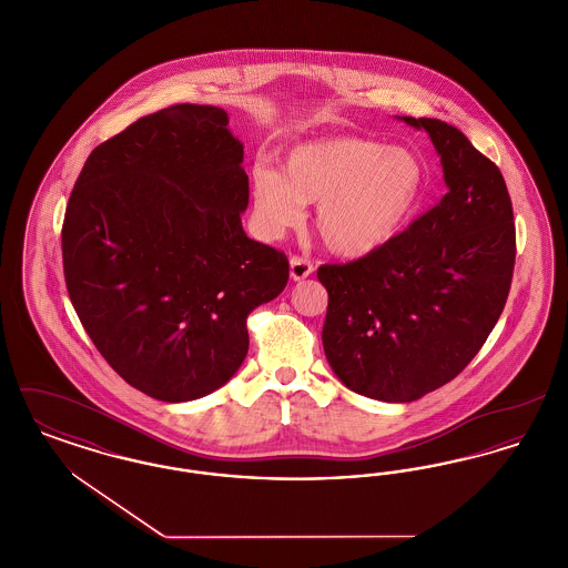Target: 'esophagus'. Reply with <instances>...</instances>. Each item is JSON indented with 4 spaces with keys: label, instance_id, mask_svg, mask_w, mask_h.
I'll use <instances>...</instances> for the list:
<instances>
[{
    "label": "esophagus",
    "instance_id": "1",
    "mask_svg": "<svg viewBox=\"0 0 568 568\" xmlns=\"http://www.w3.org/2000/svg\"><path fill=\"white\" fill-rule=\"evenodd\" d=\"M311 274H313V264H311L308 260L297 257V255H294V257L290 260V276H292L294 281H304V278L311 276Z\"/></svg>",
    "mask_w": 568,
    "mask_h": 568
}]
</instances>
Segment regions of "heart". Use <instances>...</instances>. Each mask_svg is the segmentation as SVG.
Returning a JSON list of instances; mask_svg holds the SVG:
<instances>
[{"instance_id": "1", "label": "heart", "mask_w": 568, "mask_h": 568, "mask_svg": "<svg viewBox=\"0 0 568 568\" xmlns=\"http://www.w3.org/2000/svg\"><path fill=\"white\" fill-rule=\"evenodd\" d=\"M428 168L408 146L368 138H322L294 146L283 172L255 165L251 202L257 225L278 236L315 204V232L327 251L359 260L392 243L417 215Z\"/></svg>"}]
</instances>
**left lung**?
<instances>
[{
    "label": "left lung",
    "mask_w": 568,
    "mask_h": 568,
    "mask_svg": "<svg viewBox=\"0 0 568 568\" xmlns=\"http://www.w3.org/2000/svg\"><path fill=\"white\" fill-rule=\"evenodd\" d=\"M398 119L430 135L447 193L377 253L317 271L327 364L381 403H413L458 377L498 322L515 264L500 170L449 123Z\"/></svg>",
    "instance_id": "1"
}]
</instances>
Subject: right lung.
I'll use <instances>...</instances> for the list:
<instances>
[{
    "mask_svg": "<svg viewBox=\"0 0 568 568\" xmlns=\"http://www.w3.org/2000/svg\"><path fill=\"white\" fill-rule=\"evenodd\" d=\"M216 106L146 114L87 158L70 195L63 274L89 338L119 377L163 403L225 385L246 317L278 296L287 257L251 241L243 142Z\"/></svg>",
    "mask_w": 568,
    "mask_h": 568,
    "instance_id": "right-lung-1",
    "label": "right lung"
}]
</instances>
